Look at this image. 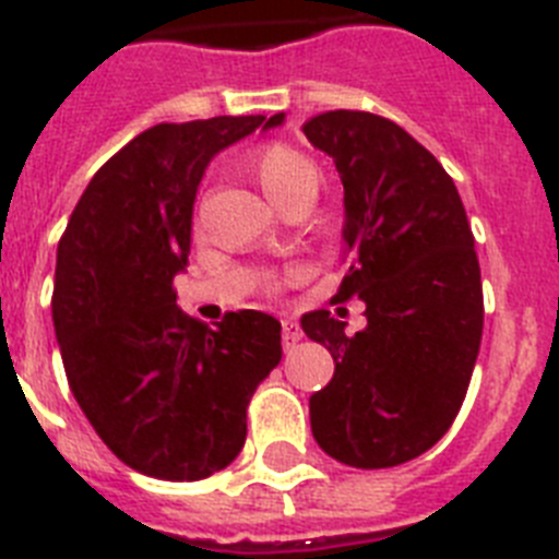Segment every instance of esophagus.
Segmentation results:
<instances>
[{
    "mask_svg": "<svg viewBox=\"0 0 559 559\" xmlns=\"http://www.w3.org/2000/svg\"><path fill=\"white\" fill-rule=\"evenodd\" d=\"M302 341V328L294 322V319H283V347L290 349L294 344Z\"/></svg>",
    "mask_w": 559,
    "mask_h": 559,
    "instance_id": "obj_1",
    "label": "esophagus"
}]
</instances>
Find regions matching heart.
<instances>
[{
	"label": "heart",
	"instance_id": "b5f03b06",
	"mask_svg": "<svg viewBox=\"0 0 559 559\" xmlns=\"http://www.w3.org/2000/svg\"><path fill=\"white\" fill-rule=\"evenodd\" d=\"M249 173L280 210L302 195H316L319 190V173L313 162L288 145H265L251 153Z\"/></svg>",
	"mask_w": 559,
	"mask_h": 559
}]
</instances>
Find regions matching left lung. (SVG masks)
I'll return each mask as SVG.
<instances>
[{
    "label": "left lung",
    "mask_w": 559,
    "mask_h": 559,
    "mask_svg": "<svg viewBox=\"0 0 559 559\" xmlns=\"http://www.w3.org/2000/svg\"><path fill=\"white\" fill-rule=\"evenodd\" d=\"M283 122L274 114L265 128ZM302 131L344 185L349 271L335 299L367 305L355 335L330 310L302 316L335 360L310 397V428L349 467H394L437 445L467 394L484 328L473 231L445 167L397 122L341 108Z\"/></svg>",
    "instance_id": "left-lung-1"
}]
</instances>
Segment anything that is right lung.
Wrapping results in <instances>:
<instances>
[{
  "label": "right lung",
  "mask_w": 559,
  "mask_h": 559,
  "mask_svg": "<svg viewBox=\"0 0 559 559\" xmlns=\"http://www.w3.org/2000/svg\"><path fill=\"white\" fill-rule=\"evenodd\" d=\"M263 120L142 131L88 181L58 243L52 324L69 389L108 451L145 476L224 471L246 442L257 383L283 358L274 316L240 310L206 328L173 290L206 165Z\"/></svg>",
  "instance_id": "1"
}]
</instances>
